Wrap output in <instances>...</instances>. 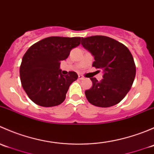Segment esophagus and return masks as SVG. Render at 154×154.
Wrapping results in <instances>:
<instances>
[{
  "mask_svg": "<svg viewBox=\"0 0 154 154\" xmlns=\"http://www.w3.org/2000/svg\"><path fill=\"white\" fill-rule=\"evenodd\" d=\"M78 78L80 79V80H83V79H84V77H83V75H79Z\"/></svg>",
  "mask_w": 154,
  "mask_h": 154,
  "instance_id": "1",
  "label": "esophagus"
}]
</instances>
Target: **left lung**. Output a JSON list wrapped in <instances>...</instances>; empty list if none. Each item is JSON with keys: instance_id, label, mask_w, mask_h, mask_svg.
Listing matches in <instances>:
<instances>
[{"instance_id": "1", "label": "left lung", "mask_w": 154, "mask_h": 154, "mask_svg": "<svg viewBox=\"0 0 154 154\" xmlns=\"http://www.w3.org/2000/svg\"><path fill=\"white\" fill-rule=\"evenodd\" d=\"M82 45L94 56L92 66L103 70L100 82L91 77L92 86L85 91L91 104L109 107L123 100L131 88L136 65L131 53L125 45L104 35L82 38Z\"/></svg>"}]
</instances>
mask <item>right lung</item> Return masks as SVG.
I'll return each mask as SVG.
<instances>
[{"label":"right lung","instance_id":"obj_1","mask_svg":"<svg viewBox=\"0 0 154 154\" xmlns=\"http://www.w3.org/2000/svg\"><path fill=\"white\" fill-rule=\"evenodd\" d=\"M80 37L51 36L32 45L24 55L20 66L21 85L31 100L39 106H58L65 100L70 85L78 75L61 74L60 63L71 50L80 44Z\"/></svg>","mask_w":154,"mask_h":154}]
</instances>
